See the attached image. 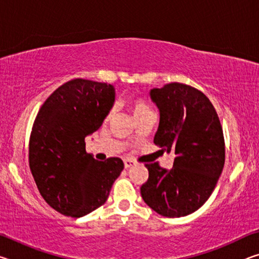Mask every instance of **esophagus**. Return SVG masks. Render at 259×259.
<instances>
[{
  "mask_svg": "<svg viewBox=\"0 0 259 259\" xmlns=\"http://www.w3.org/2000/svg\"><path fill=\"white\" fill-rule=\"evenodd\" d=\"M123 163H124V166H125V168H129V166H131V165H134V164H135V162H134V161H131V160H128V159H124V160H123Z\"/></svg>",
  "mask_w": 259,
  "mask_h": 259,
  "instance_id": "obj_1",
  "label": "esophagus"
}]
</instances>
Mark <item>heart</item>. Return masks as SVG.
<instances>
[{
  "label": "heart",
  "mask_w": 259,
  "mask_h": 259,
  "mask_svg": "<svg viewBox=\"0 0 259 259\" xmlns=\"http://www.w3.org/2000/svg\"><path fill=\"white\" fill-rule=\"evenodd\" d=\"M124 105L131 112V114H133L135 119L138 116L144 115V114L152 113L150 105H148L146 100L142 97H137V96H134V95L126 96L124 99ZM112 114L113 112L111 111L107 115V117H111Z\"/></svg>",
  "instance_id": "heart-1"
}]
</instances>
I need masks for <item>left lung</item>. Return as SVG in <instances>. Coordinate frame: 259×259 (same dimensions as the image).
<instances>
[{
  "mask_svg": "<svg viewBox=\"0 0 259 259\" xmlns=\"http://www.w3.org/2000/svg\"><path fill=\"white\" fill-rule=\"evenodd\" d=\"M160 111L154 144L175 154L166 170L146 163L140 187L145 203L161 216L183 217L202 207L216 187L225 163V140L218 114L202 91L179 82L151 90Z\"/></svg>",
  "mask_w": 259,
  "mask_h": 259,
  "instance_id": "left-lung-1",
  "label": "left lung"
}]
</instances>
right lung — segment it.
Returning <instances> with one entry per match:
<instances>
[{"label": "right lung", "instance_id": "1", "mask_svg": "<svg viewBox=\"0 0 259 259\" xmlns=\"http://www.w3.org/2000/svg\"><path fill=\"white\" fill-rule=\"evenodd\" d=\"M114 102L106 83L74 78L52 93L29 137V168L46 202L78 218L103 205L124 165L120 157L95 160L85 137L97 131Z\"/></svg>", "mask_w": 259, "mask_h": 259}]
</instances>
